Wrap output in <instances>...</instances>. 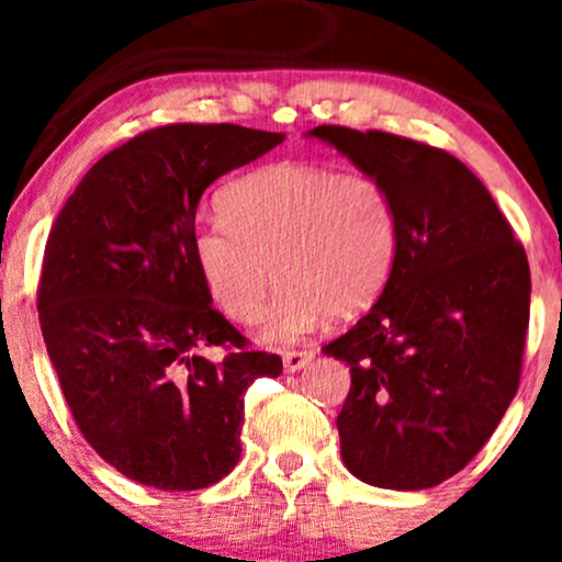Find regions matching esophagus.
I'll use <instances>...</instances> for the list:
<instances>
[{"mask_svg":"<svg viewBox=\"0 0 562 562\" xmlns=\"http://www.w3.org/2000/svg\"><path fill=\"white\" fill-rule=\"evenodd\" d=\"M314 359V351H306V348H299V351H285L282 353V364H285L288 372H299L301 367H306Z\"/></svg>","mask_w":562,"mask_h":562,"instance_id":"1","label":"esophagus"}]
</instances>
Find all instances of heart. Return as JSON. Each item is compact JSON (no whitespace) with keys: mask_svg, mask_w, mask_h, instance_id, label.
I'll list each match as a JSON object with an SVG mask.
<instances>
[{"mask_svg":"<svg viewBox=\"0 0 562 562\" xmlns=\"http://www.w3.org/2000/svg\"><path fill=\"white\" fill-rule=\"evenodd\" d=\"M398 248L391 192L364 173L274 164L222 192V216L192 237L200 274L232 319H259L269 340H295L317 322L362 314L389 282Z\"/></svg>","mask_w":562,"mask_h":562,"instance_id":"obj_1","label":"heart"}]
</instances>
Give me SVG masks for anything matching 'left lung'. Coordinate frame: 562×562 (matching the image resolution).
I'll use <instances>...</instances> for the list:
<instances>
[{"label":"left lung","mask_w":562,"mask_h":562,"mask_svg":"<svg viewBox=\"0 0 562 562\" xmlns=\"http://www.w3.org/2000/svg\"><path fill=\"white\" fill-rule=\"evenodd\" d=\"M308 134L378 179L398 214L378 303L322 348L351 367L340 457L370 486H438L479 454L518 391L526 250L481 179L447 150L375 128Z\"/></svg>","instance_id":"left-lung-1"}]
</instances>
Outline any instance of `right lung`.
Listing matches in <instances>:
<instances>
[{"mask_svg": "<svg viewBox=\"0 0 562 562\" xmlns=\"http://www.w3.org/2000/svg\"><path fill=\"white\" fill-rule=\"evenodd\" d=\"M285 134L171 124L102 156L44 248L36 306L81 436L126 479L195 492L240 460L243 396L277 353L211 306L192 237L205 187Z\"/></svg>", "mask_w": 562, "mask_h": 562, "instance_id": "obj_1", "label": "right lung"}]
</instances>
